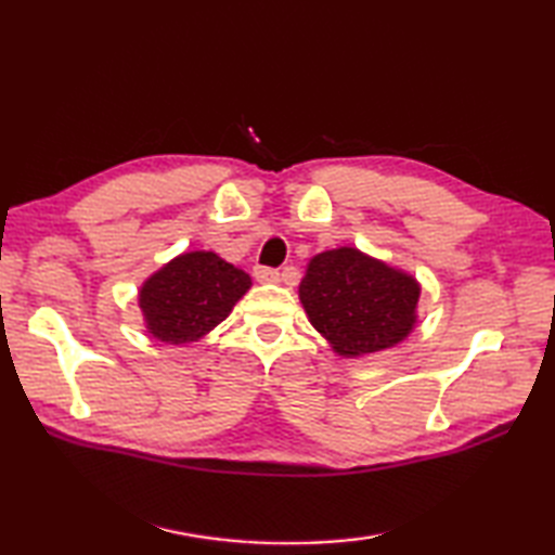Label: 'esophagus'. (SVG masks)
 Returning <instances> with one entry per match:
<instances>
[{
    "label": "esophagus",
    "instance_id": "34e87169",
    "mask_svg": "<svg viewBox=\"0 0 555 555\" xmlns=\"http://www.w3.org/2000/svg\"><path fill=\"white\" fill-rule=\"evenodd\" d=\"M253 274H255L257 281H262V284H276V281H279V269L262 267V264H257Z\"/></svg>",
    "mask_w": 555,
    "mask_h": 555
}]
</instances>
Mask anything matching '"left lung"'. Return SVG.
<instances>
[{"label": "left lung", "mask_w": 555, "mask_h": 555, "mask_svg": "<svg viewBox=\"0 0 555 555\" xmlns=\"http://www.w3.org/2000/svg\"><path fill=\"white\" fill-rule=\"evenodd\" d=\"M417 300L415 279L356 247L314 255L300 281L312 326L348 358L400 344L415 326Z\"/></svg>", "instance_id": "obj_1"}]
</instances>
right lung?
<instances>
[{
	"label": "right lung",
	"instance_id": "add662e5",
	"mask_svg": "<svg viewBox=\"0 0 555 555\" xmlns=\"http://www.w3.org/2000/svg\"><path fill=\"white\" fill-rule=\"evenodd\" d=\"M250 276L215 253L195 250L171 259L140 288V310L162 344H193L223 322L250 288Z\"/></svg>",
	"mask_w": 555,
	"mask_h": 555
}]
</instances>
